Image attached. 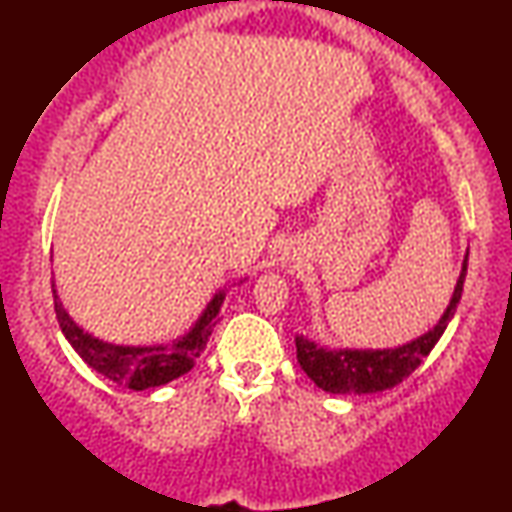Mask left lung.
Returning a JSON list of instances; mask_svg holds the SVG:
<instances>
[{
    "instance_id": "1",
    "label": "left lung",
    "mask_w": 512,
    "mask_h": 512,
    "mask_svg": "<svg viewBox=\"0 0 512 512\" xmlns=\"http://www.w3.org/2000/svg\"><path fill=\"white\" fill-rule=\"evenodd\" d=\"M466 268L468 254L461 265V275L454 286L450 305L429 333L396 349H324L298 335L296 354L300 368L319 389L331 391V394H375V391H387L401 384L431 354V349L436 347L440 335L452 321L461 291H464Z\"/></svg>"
}]
</instances>
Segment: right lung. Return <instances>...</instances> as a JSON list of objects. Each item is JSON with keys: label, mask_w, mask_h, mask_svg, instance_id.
Listing matches in <instances>:
<instances>
[{"label": "right lung", "mask_w": 512, "mask_h": 512, "mask_svg": "<svg viewBox=\"0 0 512 512\" xmlns=\"http://www.w3.org/2000/svg\"><path fill=\"white\" fill-rule=\"evenodd\" d=\"M226 293H216L202 317L195 321V326L184 338L174 340L172 345H153V347H123L109 345L93 338V335L76 326L72 317L62 307L58 293L53 284V303L58 324L69 340V345L76 349V354L88 363L90 368L97 370L102 377H107L118 387H128L135 391L153 389L160 384H167L177 377L186 375L193 368L198 356L205 352L209 335L216 326V314H219Z\"/></svg>", "instance_id": "right-lung-1"}]
</instances>
